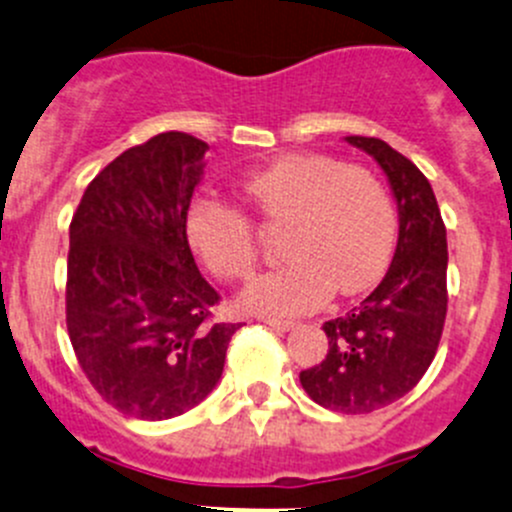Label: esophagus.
<instances>
[{"instance_id": "obj_1", "label": "esophagus", "mask_w": 512, "mask_h": 512, "mask_svg": "<svg viewBox=\"0 0 512 512\" xmlns=\"http://www.w3.org/2000/svg\"><path fill=\"white\" fill-rule=\"evenodd\" d=\"M265 325L275 332H290L292 327H295V322L292 320H265Z\"/></svg>"}]
</instances>
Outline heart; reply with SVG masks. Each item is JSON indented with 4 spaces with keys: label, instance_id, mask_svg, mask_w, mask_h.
<instances>
[{
    "label": "heart",
    "instance_id": "b5f03b06",
    "mask_svg": "<svg viewBox=\"0 0 512 512\" xmlns=\"http://www.w3.org/2000/svg\"><path fill=\"white\" fill-rule=\"evenodd\" d=\"M242 200L262 225L280 227L290 257L252 280L237 297L247 315H302L332 292L357 295L380 280L395 245L393 200L372 172L325 155H287L252 172ZM187 240L220 280H242L257 260L252 225L240 210L195 200L187 210Z\"/></svg>",
    "mask_w": 512,
    "mask_h": 512
}]
</instances>
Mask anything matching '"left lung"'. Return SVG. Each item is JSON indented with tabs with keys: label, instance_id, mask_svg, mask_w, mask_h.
<instances>
[{
	"label": "left lung",
	"instance_id": "1",
	"mask_svg": "<svg viewBox=\"0 0 512 512\" xmlns=\"http://www.w3.org/2000/svg\"><path fill=\"white\" fill-rule=\"evenodd\" d=\"M380 165L398 205V247L380 285L347 315L322 325L327 355L300 372L305 393L335 413L360 415L395 403L433 362L448 312V240L423 172L377 137H345Z\"/></svg>",
	"mask_w": 512,
	"mask_h": 512
}]
</instances>
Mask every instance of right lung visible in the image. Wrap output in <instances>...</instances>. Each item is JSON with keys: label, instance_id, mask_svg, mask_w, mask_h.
I'll return each instance as SVG.
<instances>
[{"label": "right lung", "instance_id": "right-lung-1", "mask_svg": "<svg viewBox=\"0 0 512 512\" xmlns=\"http://www.w3.org/2000/svg\"><path fill=\"white\" fill-rule=\"evenodd\" d=\"M207 142L162 132L84 190L69 225L67 330L92 388L119 413L170 420L215 390L240 325L210 322L220 295L187 242Z\"/></svg>", "mask_w": 512, "mask_h": 512}]
</instances>
